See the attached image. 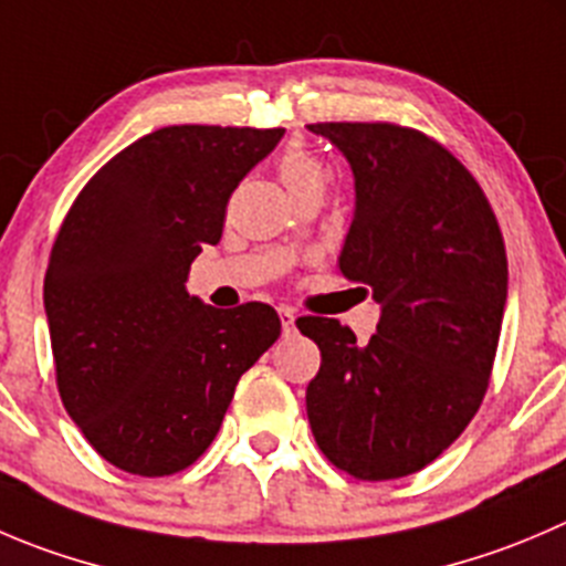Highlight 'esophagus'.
Returning <instances> with one entry per match:
<instances>
[{
    "instance_id": "obj_1",
    "label": "esophagus",
    "mask_w": 566,
    "mask_h": 566,
    "mask_svg": "<svg viewBox=\"0 0 566 566\" xmlns=\"http://www.w3.org/2000/svg\"><path fill=\"white\" fill-rule=\"evenodd\" d=\"M279 317H282V332L293 334L295 332V312L290 310V306H282V310H279Z\"/></svg>"
}]
</instances>
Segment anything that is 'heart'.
Segmentation results:
<instances>
[{
  "instance_id": "obj_1",
  "label": "heart",
  "mask_w": 566,
  "mask_h": 566,
  "mask_svg": "<svg viewBox=\"0 0 566 566\" xmlns=\"http://www.w3.org/2000/svg\"><path fill=\"white\" fill-rule=\"evenodd\" d=\"M276 171L279 179L284 182V188L290 190V196H301V193H323L328 182V168L321 157L312 155L310 149H304L301 144L287 146V149L279 155L276 160Z\"/></svg>"
}]
</instances>
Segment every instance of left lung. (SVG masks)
Wrapping results in <instances>:
<instances>
[{"instance_id":"obj_1","label":"left lung","mask_w":566,"mask_h":566,"mask_svg":"<svg viewBox=\"0 0 566 566\" xmlns=\"http://www.w3.org/2000/svg\"><path fill=\"white\" fill-rule=\"evenodd\" d=\"M354 171L339 271L381 304L356 343L334 317H298L321 348L306 387L317 448L361 481L411 475L473 420L490 384L509 265L473 174L437 140L395 124H310Z\"/></svg>"}]
</instances>
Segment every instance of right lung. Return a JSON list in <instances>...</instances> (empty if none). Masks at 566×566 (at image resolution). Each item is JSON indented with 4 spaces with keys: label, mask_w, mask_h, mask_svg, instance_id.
<instances>
[{
    "label": "right lung",
    "mask_w": 566,
    "mask_h": 566,
    "mask_svg": "<svg viewBox=\"0 0 566 566\" xmlns=\"http://www.w3.org/2000/svg\"><path fill=\"white\" fill-rule=\"evenodd\" d=\"M284 129L163 126L115 155L71 205L43 279L65 411L102 459L171 475L210 448L240 376L276 343L268 304L216 310L190 262L229 196Z\"/></svg>",
    "instance_id": "add662e5"
}]
</instances>
